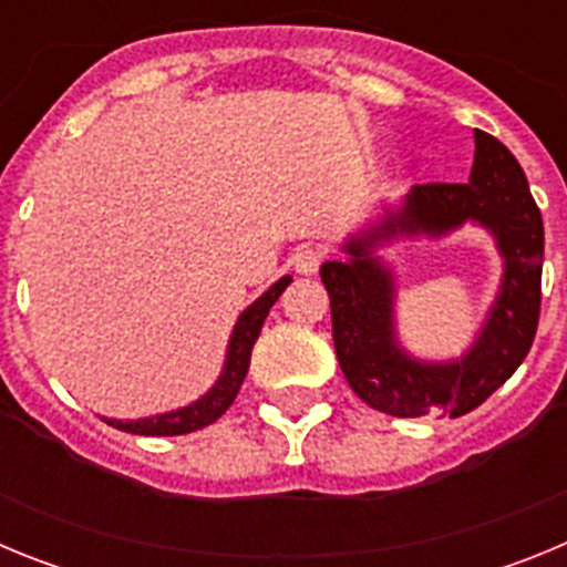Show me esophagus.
<instances>
[{"instance_id":"obj_1","label":"esophagus","mask_w":567,"mask_h":567,"mask_svg":"<svg viewBox=\"0 0 567 567\" xmlns=\"http://www.w3.org/2000/svg\"><path fill=\"white\" fill-rule=\"evenodd\" d=\"M323 258H327V249L320 247V244H303V247L292 252V269L298 275H315L320 264H323Z\"/></svg>"}]
</instances>
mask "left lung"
<instances>
[{"mask_svg":"<svg viewBox=\"0 0 567 567\" xmlns=\"http://www.w3.org/2000/svg\"><path fill=\"white\" fill-rule=\"evenodd\" d=\"M474 167L465 184H420L398 213L346 244L349 264L329 260L320 280L332 303L340 369L363 403L392 417H463L517 372L539 323L543 300V215L519 162L494 135L474 130ZM465 220L483 223L506 260L504 287L484 332L452 364L405 355L393 334L391 274L373 249L398 234H440Z\"/></svg>","mask_w":567,"mask_h":567,"instance_id":"obj_1","label":"left lung"}]
</instances>
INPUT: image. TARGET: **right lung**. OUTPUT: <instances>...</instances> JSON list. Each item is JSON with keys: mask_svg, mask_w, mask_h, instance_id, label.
<instances>
[{"mask_svg": "<svg viewBox=\"0 0 567 567\" xmlns=\"http://www.w3.org/2000/svg\"><path fill=\"white\" fill-rule=\"evenodd\" d=\"M289 284H292L289 275L287 278H280L275 287H269L267 292L255 300L247 312L240 315L238 323H235L233 329V338H229L227 363H224L221 378H218V383H215L202 400H195L193 405H184V409L169 414L127 420V423H122V420H107V423L115 425V429H122V432L144 434V437H175V434L198 432L204 425L215 423V420L221 417L229 405H233L235 394H238L240 383H244V378H247L249 372V358H252V346L255 340H258L260 327H264L269 309H272V303L280 298V292H284Z\"/></svg>", "mask_w": 567, "mask_h": 567, "instance_id": "obj_1", "label": "right lung"}]
</instances>
